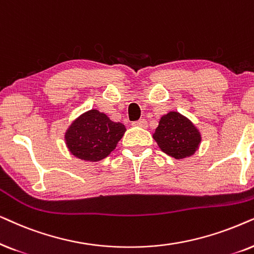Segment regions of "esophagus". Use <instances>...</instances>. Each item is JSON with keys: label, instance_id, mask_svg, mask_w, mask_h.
I'll return each instance as SVG.
<instances>
[{"label": "esophagus", "instance_id": "esophagus-1", "mask_svg": "<svg viewBox=\"0 0 254 254\" xmlns=\"http://www.w3.org/2000/svg\"><path fill=\"white\" fill-rule=\"evenodd\" d=\"M132 125H133V127H143V129H144V127H147V122L145 121V120H139V121H137V122H133Z\"/></svg>", "mask_w": 254, "mask_h": 254}]
</instances>
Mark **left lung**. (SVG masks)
<instances>
[{
	"label": "left lung",
	"mask_w": 254,
	"mask_h": 254,
	"mask_svg": "<svg viewBox=\"0 0 254 254\" xmlns=\"http://www.w3.org/2000/svg\"><path fill=\"white\" fill-rule=\"evenodd\" d=\"M153 138L162 152L178 160L194 155L202 140L196 125L178 111L161 116Z\"/></svg>",
	"instance_id": "1"
}]
</instances>
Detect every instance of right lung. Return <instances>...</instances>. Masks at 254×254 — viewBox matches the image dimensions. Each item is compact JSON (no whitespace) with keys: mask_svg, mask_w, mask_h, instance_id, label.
<instances>
[{"mask_svg":"<svg viewBox=\"0 0 254 254\" xmlns=\"http://www.w3.org/2000/svg\"><path fill=\"white\" fill-rule=\"evenodd\" d=\"M125 131L124 124L113 122L106 114L92 109L69 124L65 131V144L75 158L96 162L116 148Z\"/></svg>","mask_w":254,"mask_h":254,"instance_id":"add662e5","label":"right lung"}]
</instances>
